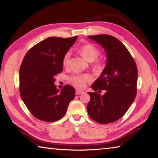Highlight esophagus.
<instances>
[{"instance_id":"34e87169","label":"esophagus","mask_w":158,"mask_h":158,"mask_svg":"<svg viewBox=\"0 0 158 158\" xmlns=\"http://www.w3.org/2000/svg\"><path fill=\"white\" fill-rule=\"evenodd\" d=\"M83 93H84L83 90H79V89H76V95H80V94H82Z\"/></svg>"}]
</instances>
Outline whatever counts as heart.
Returning <instances> with one entry per match:
<instances>
[{"instance_id": "1", "label": "heart", "mask_w": 158, "mask_h": 158, "mask_svg": "<svg viewBox=\"0 0 158 158\" xmlns=\"http://www.w3.org/2000/svg\"><path fill=\"white\" fill-rule=\"evenodd\" d=\"M78 51L85 60L90 63L95 61L99 56V55H100V51H99V49L95 45L90 43L81 45L78 49ZM69 61H70V52H68L64 54L63 57V65L64 67L68 66ZM95 68H100V65L96 64ZM69 80L74 85L81 88L84 86L85 83L90 81V77L87 74H74L73 76L69 77Z\"/></svg>"}]
</instances>
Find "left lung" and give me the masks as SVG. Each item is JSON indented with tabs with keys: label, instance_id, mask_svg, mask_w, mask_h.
<instances>
[{
	"label": "left lung",
	"instance_id": "left-lung-1",
	"mask_svg": "<svg viewBox=\"0 0 158 158\" xmlns=\"http://www.w3.org/2000/svg\"><path fill=\"white\" fill-rule=\"evenodd\" d=\"M98 43L106 53V64L100 76L91 85L95 91L88 93L90 100L87 105L89 116L101 124H108L121 118L137 95V68L125 45L109 35L88 36Z\"/></svg>",
	"mask_w": 158,
	"mask_h": 158
}]
</instances>
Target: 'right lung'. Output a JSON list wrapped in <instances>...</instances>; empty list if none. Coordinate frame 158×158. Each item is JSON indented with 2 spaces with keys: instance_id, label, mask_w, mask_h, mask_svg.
<instances>
[{
  "instance_id": "obj_1",
  "label": "right lung",
  "mask_w": 158,
  "mask_h": 158,
  "mask_svg": "<svg viewBox=\"0 0 158 158\" xmlns=\"http://www.w3.org/2000/svg\"><path fill=\"white\" fill-rule=\"evenodd\" d=\"M77 37H48L32 47L23 58L19 69L21 97L37 119L54 122L62 118L75 96L73 86L66 85L60 90L53 83L54 77L63 71L64 54Z\"/></svg>"
}]
</instances>
